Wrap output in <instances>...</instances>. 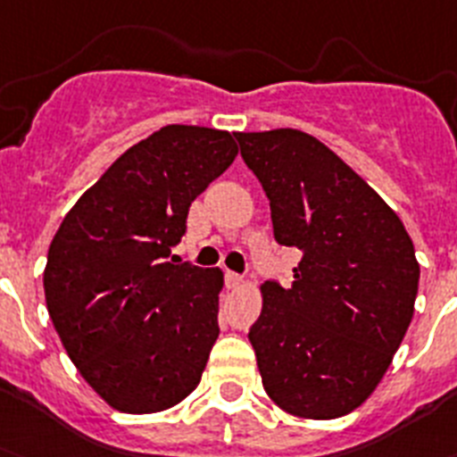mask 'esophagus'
Listing matches in <instances>:
<instances>
[{
    "label": "esophagus",
    "instance_id": "obj_1",
    "mask_svg": "<svg viewBox=\"0 0 457 457\" xmlns=\"http://www.w3.org/2000/svg\"><path fill=\"white\" fill-rule=\"evenodd\" d=\"M241 280H244V278H241L239 273H234V271L225 273V283H228V287H239Z\"/></svg>",
    "mask_w": 457,
    "mask_h": 457
}]
</instances>
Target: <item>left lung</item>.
<instances>
[{"instance_id":"8db88e82","label":"left lung","mask_w":457,"mask_h":457,"mask_svg":"<svg viewBox=\"0 0 457 457\" xmlns=\"http://www.w3.org/2000/svg\"><path fill=\"white\" fill-rule=\"evenodd\" d=\"M271 206L273 237L299 248L292 287L262 285L251 327L269 398L301 419H338L375 391L414 315L419 262L403 220L327 145L295 129L237 133Z\"/></svg>"}]
</instances>
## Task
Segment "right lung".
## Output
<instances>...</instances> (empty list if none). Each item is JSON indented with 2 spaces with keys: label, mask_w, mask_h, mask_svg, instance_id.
I'll list each match as a JSON object with an SVG mask.
<instances>
[{
  "label": "right lung",
  "mask_w": 457,
  "mask_h": 457,
  "mask_svg": "<svg viewBox=\"0 0 457 457\" xmlns=\"http://www.w3.org/2000/svg\"><path fill=\"white\" fill-rule=\"evenodd\" d=\"M239 154L228 130L162 126L59 225L43 287L75 368L110 407L154 414L193 394L218 338L220 269L170 260L188 209Z\"/></svg>",
  "instance_id": "right-lung-1"
}]
</instances>
